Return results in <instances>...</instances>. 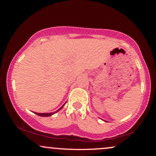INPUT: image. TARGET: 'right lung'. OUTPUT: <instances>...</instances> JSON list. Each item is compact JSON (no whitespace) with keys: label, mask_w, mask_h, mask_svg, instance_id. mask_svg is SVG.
<instances>
[{"label":"right lung","mask_w":156,"mask_h":156,"mask_svg":"<svg viewBox=\"0 0 156 156\" xmlns=\"http://www.w3.org/2000/svg\"><path fill=\"white\" fill-rule=\"evenodd\" d=\"M65 105V104H64ZM64 105H62V106L60 108V109H58V110H57L56 112H55L54 113H36V112H34V113H36V115H39V116H42V117H47V116H51V115H53V114H54L55 113H56V112H58V111H60V109H62V108L63 107V106H64Z\"/></svg>","instance_id":"obj_1"}]
</instances>
